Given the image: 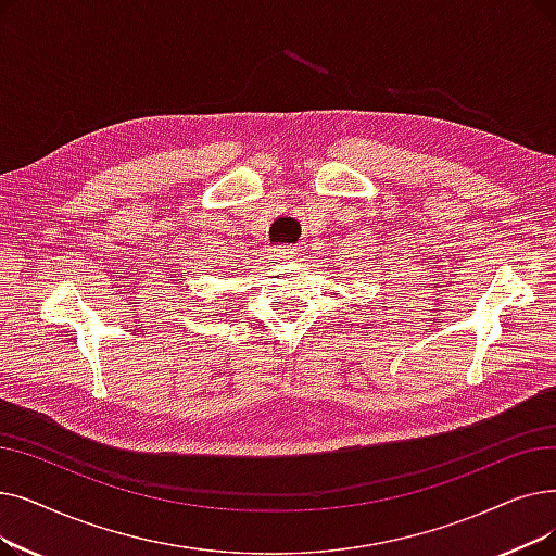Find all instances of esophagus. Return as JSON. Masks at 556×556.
<instances>
[{"label":"esophagus","instance_id":"obj_1","mask_svg":"<svg viewBox=\"0 0 556 556\" xmlns=\"http://www.w3.org/2000/svg\"><path fill=\"white\" fill-rule=\"evenodd\" d=\"M275 258V263H291V261H295L298 256H300V250H295V248H283V250H277L275 254H273Z\"/></svg>","mask_w":556,"mask_h":556}]
</instances>
